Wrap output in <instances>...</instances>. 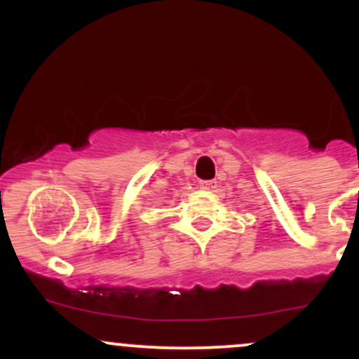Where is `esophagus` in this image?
<instances>
[{"label":"esophagus","mask_w":359,"mask_h":359,"mask_svg":"<svg viewBox=\"0 0 359 359\" xmlns=\"http://www.w3.org/2000/svg\"><path fill=\"white\" fill-rule=\"evenodd\" d=\"M200 187H201V189L210 191V189H213V187H215V182H213V180H201Z\"/></svg>","instance_id":"1"}]
</instances>
